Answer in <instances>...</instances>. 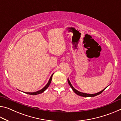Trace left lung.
I'll return each mask as SVG.
<instances>
[{
	"instance_id": "8db88e82",
	"label": "left lung",
	"mask_w": 121,
	"mask_h": 121,
	"mask_svg": "<svg viewBox=\"0 0 121 121\" xmlns=\"http://www.w3.org/2000/svg\"><path fill=\"white\" fill-rule=\"evenodd\" d=\"M68 84H69V85H70V86L71 87V89H72V90H73V91L76 94V95H78L79 96H81V97H95V96L96 95H100V94H101L102 92H103L104 90H105L106 88H107V87H106L105 89H104V90H102V91L99 92H98L97 93H95V94H89V93H83V92H81L78 91V90H77L76 89H75L74 87H73V86L72 85V84H71L70 81H69V78H68Z\"/></svg>"
}]
</instances>
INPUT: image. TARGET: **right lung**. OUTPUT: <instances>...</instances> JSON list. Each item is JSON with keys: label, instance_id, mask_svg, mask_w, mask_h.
I'll use <instances>...</instances> for the list:
<instances>
[{"label": "right lung", "instance_id": "1", "mask_svg": "<svg viewBox=\"0 0 121 121\" xmlns=\"http://www.w3.org/2000/svg\"><path fill=\"white\" fill-rule=\"evenodd\" d=\"M53 73L52 75H51V76L50 77V79H49L48 83L46 84V85L42 89L39 90V91H38L34 92H24L26 93V94H28V95H39V94H40V93H42L43 92H44L45 91V90L47 89H48V87L49 86V85H50L51 82V81H52V76H53Z\"/></svg>", "mask_w": 121, "mask_h": 121}]
</instances>
